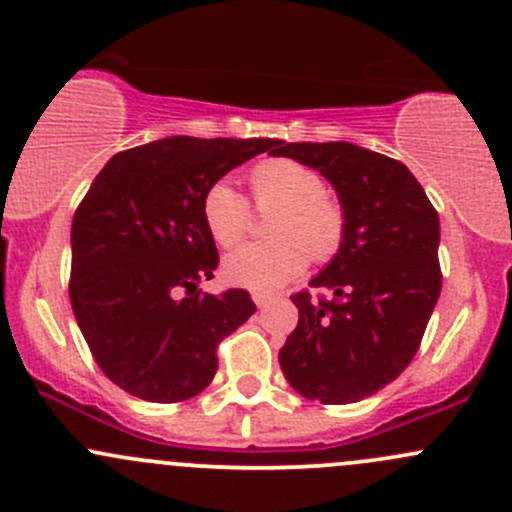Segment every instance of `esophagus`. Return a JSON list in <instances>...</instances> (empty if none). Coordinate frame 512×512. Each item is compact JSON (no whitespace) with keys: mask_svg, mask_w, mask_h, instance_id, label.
<instances>
[{"mask_svg":"<svg viewBox=\"0 0 512 512\" xmlns=\"http://www.w3.org/2000/svg\"><path fill=\"white\" fill-rule=\"evenodd\" d=\"M272 299H275V294H272V292H255V294H252V302H255L257 307H265V304H270Z\"/></svg>","mask_w":512,"mask_h":512,"instance_id":"obj_1","label":"esophagus"}]
</instances>
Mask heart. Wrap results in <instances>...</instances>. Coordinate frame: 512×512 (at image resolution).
<instances>
[{
	"mask_svg": "<svg viewBox=\"0 0 512 512\" xmlns=\"http://www.w3.org/2000/svg\"><path fill=\"white\" fill-rule=\"evenodd\" d=\"M250 193L257 210H275L267 223L272 240L252 242L223 262L227 282L250 289H275L302 275L309 255L327 262L342 250L347 213L324 190L322 175L292 158H270L250 170ZM203 220L220 247H235L247 235L252 210L245 195L218 180L203 195Z\"/></svg>",
	"mask_w": 512,
	"mask_h": 512,
	"instance_id": "heart-1",
	"label": "heart"
}]
</instances>
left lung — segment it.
Listing matches in <instances>:
<instances>
[{"mask_svg":"<svg viewBox=\"0 0 512 512\" xmlns=\"http://www.w3.org/2000/svg\"><path fill=\"white\" fill-rule=\"evenodd\" d=\"M272 156L317 168L347 213V237L309 282L332 299L292 294L299 322L280 349L304 399L354 404L411 364L441 294V225L401 160L354 143H272Z\"/></svg>","mask_w":512,"mask_h":512,"instance_id":"left-lung-1","label":"left lung"}]
</instances>
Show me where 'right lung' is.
Returning a JSON list of instances; mask_svg holds the SVG:
<instances>
[{
  "label": "right lung",
  "instance_id": "right-lung-1",
  "mask_svg": "<svg viewBox=\"0 0 512 512\" xmlns=\"http://www.w3.org/2000/svg\"><path fill=\"white\" fill-rule=\"evenodd\" d=\"M270 138L173 136L116 153L71 223L69 297L103 374L143 401L193 399L218 371V344L255 314L247 289L203 294L218 247L203 195Z\"/></svg>",
  "mask_w": 512,
  "mask_h": 512
}]
</instances>
